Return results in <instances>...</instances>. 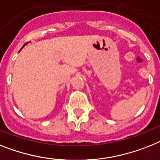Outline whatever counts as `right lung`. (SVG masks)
Listing matches in <instances>:
<instances>
[{
  "mask_svg": "<svg viewBox=\"0 0 160 160\" xmlns=\"http://www.w3.org/2000/svg\"><path fill=\"white\" fill-rule=\"evenodd\" d=\"M25 47V44L24 45H23V47H22V48H21V50H22V49H23V47Z\"/></svg>",
  "mask_w": 160,
  "mask_h": 160,
  "instance_id": "1",
  "label": "right lung"
}]
</instances>
